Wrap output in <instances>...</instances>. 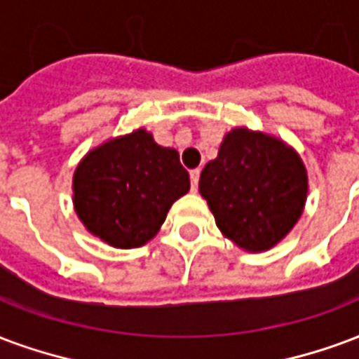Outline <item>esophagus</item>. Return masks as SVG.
Listing matches in <instances>:
<instances>
[{
  "label": "esophagus",
  "mask_w": 359,
  "mask_h": 359,
  "mask_svg": "<svg viewBox=\"0 0 359 359\" xmlns=\"http://www.w3.org/2000/svg\"><path fill=\"white\" fill-rule=\"evenodd\" d=\"M190 182H192V190L196 192V190H198V184H200V169L190 171Z\"/></svg>",
  "instance_id": "esophagus-1"
}]
</instances>
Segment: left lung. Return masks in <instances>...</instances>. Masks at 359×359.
I'll return each instance as SVG.
<instances>
[{"instance_id":"left-lung-1","label":"left lung","mask_w":359,"mask_h":359,"mask_svg":"<svg viewBox=\"0 0 359 359\" xmlns=\"http://www.w3.org/2000/svg\"><path fill=\"white\" fill-rule=\"evenodd\" d=\"M200 194L220 232L259 253L283 240L301 219L308 175L301 156L283 140L238 127L203 167Z\"/></svg>"}]
</instances>
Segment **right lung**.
<instances>
[{
    "label": "right lung",
    "instance_id": "right-lung-1",
    "mask_svg": "<svg viewBox=\"0 0 359 359\" xmlns=\"http://www.w3.org/2000/svg\"><path fill=\"white\" fill-rule=\"evenodd\" d=\"M74 207L83 226L108 245L133 249L158 233L190 177L175 148L137 129L93 148L74 172Z\"/></svg>",
    "mask_w": 359,
    "mask_h": 359
}]
</instances>
